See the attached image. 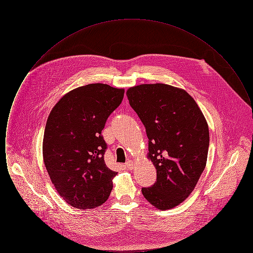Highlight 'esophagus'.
I'll return each instance as SVG.
<instances>
[{
    "label": "esophagus",
    "mask_w": 253,
    "mask_h": 253,
    "mask_svg": "<svg viewBox=\"0 0 253 253\" xmlns=\"http://www.w3.org/2000/svg\"><path fill=\"white\" fill-rule=\"evenodd\" d=\"M134 167V165H133V162L132 161H127L126 163H125V168L128 169H132Z\"/></svg>",
    "instance_id": "obj_1"
}]
</instances>
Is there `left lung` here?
<instances>
[{
	"label": "left lung",
	"mask_w": 253,
	"mask_h": 253,
	"mask_svg": "<svg viewBox=\"0 0 253 253\" xmlns=\"http://www.w3.org/2000/svg\"><path fill=\"white\" fill-rule=\"evenodd\" d=\"M129 103L149 139L157 182L141 192L149 203L169 210L193 191L207 163L210 133L204 115L185 90L163 84L127 90Z\"/></svg>",
	"instance_id": "left-lung-1"
}]
</instances>
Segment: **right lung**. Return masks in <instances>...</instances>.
Here are the masks:
<instances>
[{
    "instance_id": "right-lung-1",
    "label": "right lung",
    "mask_w": 253,
    "mask_h": 253,
    "mask_svg": "<svg viewBox=\"0 0 253 253\" xmlns=\"http://www.w3.org/2000/svg\"><path fill=\"white\" fill-rule=\"evenodd\" d=\"M124 89L103 84L78 87L62 96L46 121L42 155L49 177L63 200L81 210L109 198L118 174L106 166L101 131L120 106Z\"/></svg>"
}]
</instances>
